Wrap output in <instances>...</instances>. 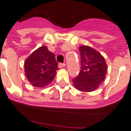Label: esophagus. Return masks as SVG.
I'll return each mask as SVG.
<instances>
[{
  "label": "esophagus",
  "mask_w": 131,
  "mask_h": 131,
  "mask_svg": "<svg viewBox=\"0 0 131 131\" xmlns=\"http://www.w3.org/2000/svg\"><path fill=\"white\" fill-rule=\"evenodd\" d=\"M65 66H66L65 64H62V63H59V64H58V67H59L60 69H61V68L64 67Z\"/></svg>",
  "instance_id": "1"
}]
</instances>
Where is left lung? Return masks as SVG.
<instances>
[{
    "label": "left lung",
    "mask_w": 131,
    "mask_h": 131,
    "mask_svg": "<svg viewBox=\"0 0 131 131\" xmlns=\"http://www.w3.org/2000/svg\"><path fill=\"white\" fill-rule=\"evenodd\" d=\"M81 70L73 84L78 90L93 92L105 79L107 66L104 57L96 49L88 45L80 47Z\"/></svg>",
    "instance_id": "1"
}]
</instances>
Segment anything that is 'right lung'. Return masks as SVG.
Wrapping results in <instances>:
<instances>
[{
  "instance_id": "right-lung-1",
  "label": "right lung",
  "mask_w": 131,
  "mask_h": 131,
  "mask_svg": "<svg viewBox=\"0 0 131 131\" xmlns=\"http://www.w3.org/2000/svg\"><path fill=\"white\" fill-rule=\"evenodd\" d=\"M58 70L54 54L46 46L34 51L24 62L25 75L35 87L44 88L52 81Z\"/></svg>"
}]
</instances>
